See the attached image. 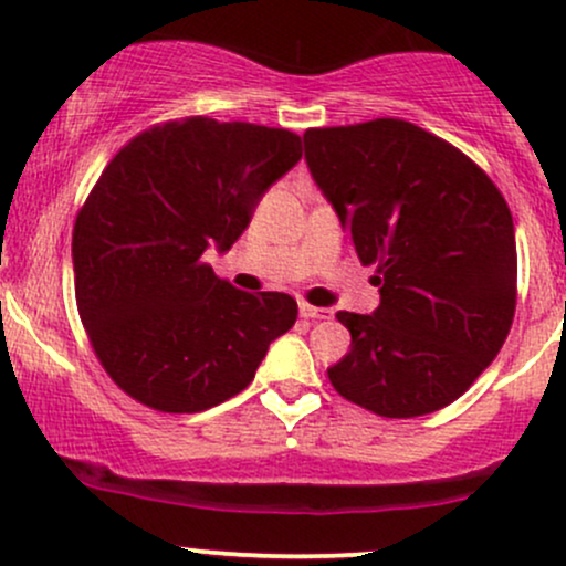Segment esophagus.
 Here are the masks:
<instances>
[{
    "mask_svg": "<svg viewBox=\"0 0 566 566\" xmlns=\"http://www.w3.org/2000/svg\"><path fill=\"white\" fill-rule=\"evenodd\" d=\"M301 316L303 319L322 322V319H329V316H333V311L319 308V305H311V303H301Z\"/></svg>",
    "mask_w": 566,
    "mask_h": 566,
    "instance_id": "34e87169",
    "label": "esophagus"
}]
</instances>
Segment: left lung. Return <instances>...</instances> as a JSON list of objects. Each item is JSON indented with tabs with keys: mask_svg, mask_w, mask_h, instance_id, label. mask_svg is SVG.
<instances>
[{
	"mask_svg": "<svg viewBox=\"0 0 566 566\" xmlns=\"http://www.w3.org/2000/svg\"><path fill=\"white\" fill-rule=\"evenodd\" d=\"M303 140L359 261L378 263V308L337 311L350 350L329 382L382 418L452 405L503 348L516 311L503 193L463 151L401 119L305 129Z\"/></svg>",
	"mask_w": 566,
	"mask_h": 566,
	"instance_id": "8db88e82",
	"label": "left lung"
}]
</instances>
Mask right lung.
Here are the masks:
<instances>
[{"label": "right lung", "mask_w": 566, "mask_h": 566, "mask_svg": "<svg viewBox=\"0 0 566 566\" xmlns=\"http://www.w3.org/2000/svg\"><path fill=\"white\" fill-rule=\"evenodd\" d=\"M303 157L290 129L188 116L133 138L76 216V308L127 396L191 415L244 391L297 319L284 292H242L205 252L231 250L258 201Z\"/></svg>", "instance_id": "obj_1"}]
</instances>
